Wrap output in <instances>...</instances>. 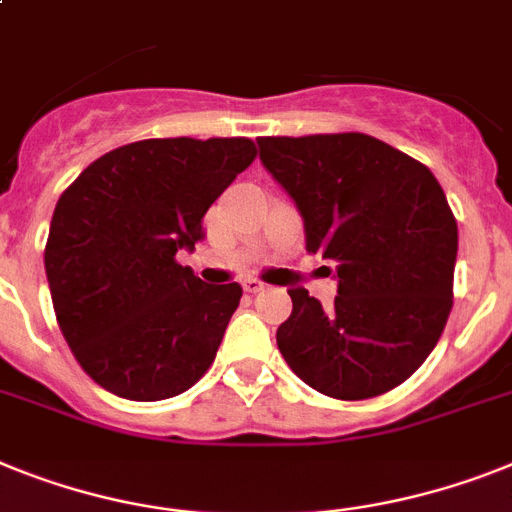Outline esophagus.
<instances>
[{"mask_svg":"<svg viewBox=\"0 0 512 512\" xmlns=\"http://www.w3.org/2000/svg\"><path fill=\"white\" fill-rule=\"evenodd\" d=\"M264 282L261 280H256V277H248V280H243V290H246V293H251V295H256V293H261V290H264Z\"/></svg>","mask_w":512,"mask_h":512,"instance_id":"esophagus-1","label":"esophagus"}]
</instances>
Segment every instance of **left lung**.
Listing matches in <instances>:
<instances>
[{
	"label": "left lung",
	"mask_w": 512,
	"mask_h": 512,
	"mask_svg": "<svg viewBox=\"0 0 512 512\" xmlns=\"http://www.w3.org/2000/svg\"><path fill=\"white\" fill-rule=\"evenodd\" d=\"M259 149L301 211L306 251L337 266L332 308L287 290L282 358L329 398L395 390L432 353L453 308L458 222L445 190L426 164L366 133L266 135Z\"/></svg>",
	"instance_id": "left-lung-1"
}]
</instances>
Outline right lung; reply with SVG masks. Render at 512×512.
Here are the masks:
<instances>
[{
    "label": "right lung",
    "instance_id": "1",
    "mask_svg": "<svg viewBox=\"0 0 512 512\" xmlns=\"http://www.w3.org/2000/svg\"><path fill=\"white\" fill-rule=\"evenodd\" d=\"M253 159L251 138H149L59 196L44 248L54 314L80 369L117 398H175L214 363L243 287L204 285L175 256Z\"/></svg>",
    "mask_w": 512,
    "mask_h": 512
}]
</instances>
